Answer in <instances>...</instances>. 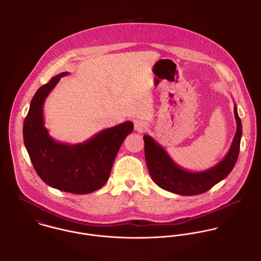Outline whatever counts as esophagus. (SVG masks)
<instances>
[{
  "instance_id": "34e87169",
  "label": "esophagus",
  "mask_w": 261,
  "mask_h": 261,
  "mask_svg": "<svg viewBox=\"0 0 261 261\" xmlns=\"http://www.w3.org/2000/svg\"><path fill=\"white\" fill-rule=\"evenodd\" d=\"M147 127H148V125H147V123H146L145 121L139 120V121H136V122H135V129H136L137 132H139V133L145 132V130L147 129Z\"/></svg>"
}]
</instances>
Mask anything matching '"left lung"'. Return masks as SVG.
<instances>
[{"label": "left lung", "instance_id": "left-lung-1", "mask_svg": "<svg viewBox=\"0 0 261 261\" xmlns=\"http://www.w3.org/2000/svg\"><path fill=\"white\" fill-rule=\"evenodd\" d=\"M234 115L237 127L229 151L216 166L202 172H191L181 168L159 143L148 135L144 136L146 162L153 182L174 194L193 196L207 192L225 179L237 162L242 137V123L236 105Z\"/></svg>", "mask_w": 261, "mask_h": 261}]
</instances>
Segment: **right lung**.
I'll use <instances>...</instances> for the list:
<instances>
[{
  "instance_id": "1",
  "label": "right lung",
  "mask_w": 261,
  "mask_h": 261,
  "mask_svg": "<svg viewBox=\"0 0 261 261\" xmlns=\"http://www.w3.org/2000/svg\"><path fill=\"white\" fill-rule=\"evenodd\" d=\"M62 72L41 86L33 96L24 120V145L38 176L47 185L60 191L88 194L103 186L124 139L134 129L132 121L100 130L84 143L68 145L55 141L44 126V102Z\"/></svg>"
}]
</instances>
